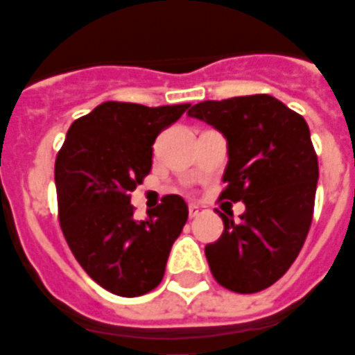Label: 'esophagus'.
Returning a JSON list of instances; mask_svg holds the SVG:
<instances>
[{"label":"esophagus","mask_w":355,"mask_h":355,"mask_svg":"<svg viewBox=\"0 0 355 355\" xmlns=\"http://www.w3.org/2000/svg\"><path fill=\"white\" fill-rule=\"evenodd\" d=\"M188 213H190V216H192V218H196V216H200V213H201V207L200 205H190V207H188Z\"/></svg>","instance_id":"obj_1"}]
</instances>
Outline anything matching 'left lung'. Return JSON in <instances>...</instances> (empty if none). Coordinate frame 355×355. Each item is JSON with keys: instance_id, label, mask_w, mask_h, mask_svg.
<instances>
[{"instance_id": "left-lung-1", "label": "left lung", "mask_w": 355, "mask_h": 355, "mask_svg": "<svg viewBox=\"0 0 355 355\" xmlns=\"http://www.w3.org/2000/svg\"><path fill=\"white\" fill-rule=\"evenodd\" d=\"M188 116L213 125L228 146L220 198L243 201L245 213H220L224 232L205 245L223 287L259 293L282 277L304 245L320 178L304 117L270 94L203 101Z\"/></svg>"}]
</instances>
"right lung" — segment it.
Returning a JSON list of instances; mask_svg holds the SVG:
<instances>
[{
	"label": "right lung",
	"mask_w": 355,
	"mask_h": 355,
	"mask_svg": "<svg viewBox=\"0 0 355 355\" xmlns=\"http://www.w3.org/2000/svg\"><path fill=\"white\" fill-rule=\"evenodd\" d=\"M188 108L102 102L73 121L57 155L62 234L81 268L114 295L140 297L155 289L188 220V205L177 193L148 211L146 220L132 216L129 196L152 169L157 135Z\"/></svg>",
	"instance_id": "add662e5"
}]
</instances>
